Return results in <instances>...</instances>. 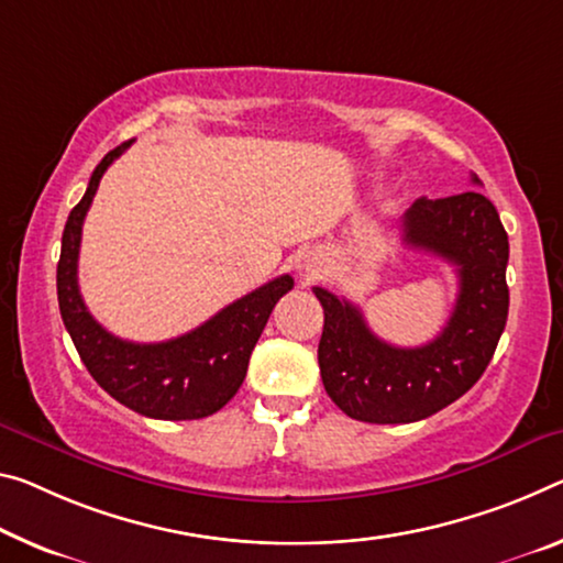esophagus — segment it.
<instances>
[{"label":"esophagus","instance_id":"1","mask_svg":"<svg viewBox=\"0 0 563 563\" xmlns=\"http://www.w3.org/2000/svg\"><path fill=\"white\" fill-rule=\"evenodd\" d=\"M308 271H310V273H316V271H313V267H308Z\"/></svg>","mask_w":563,"mask_h":563}]
</instances>
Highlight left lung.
Listing matches in <instances>:
<instances>
[{
	"mask_svg": "<svg viewBox=\"0 0 563 563\" xmlns=\"http://www.w3.org/2000/svg\"><path fill=\"white\" fill-rule=\"evenodd\" d=\"M400 228L408 247L439 255L459 273L456 308L431 343L380 341L361 308L313 288L325 313L318 343L325 394L365 423H413L459 400L484 376L508 318V235L494 202L481 192L421 198Z\"/></svg>",
	"mask_w": 563,
	"mask_h": 563,
	"instance_id": "left-lung-1",
	"label": "left lung"
}]
</instances>
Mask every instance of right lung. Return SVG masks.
Wrapping results in <instances>:
<instances>
[{"label": "right lung", "instance_id": "add662e5", "mask_svg": "<svg viewBox=\"0 0 563 563\" xmlns=\"http://www.w3.org/2000/svg\"><path fill=\"white\" fill-rule=\"evenodd\" d=\"M130 142H122L102 157L89 177L85 198L69 212L57 263L59 313L89 376L114 400L159 421H195L218 413L243 386L250 353L275 302L292 288V278L280 275L261 285L173 341L132 343L104 330L79 296L77 257L82 222L104 169L130 147Z\"/></svg>", "mask_w": 563, "mask_h": 563}]
</instances>
